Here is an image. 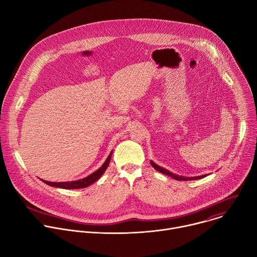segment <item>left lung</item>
<instances>
[{"instance_id": "left-lung-1", "label": "left lung", "mask_w": 257, "mask_h": 257, "mask_svg": "<svg viewBox=\"0 0 257 257\" xmlns=\"http://www.w3.org/2000/svg\"><path fill=\"white\" fill-rule=\"evenodd\" d=\"M151 164H152V166L157 170V171H159V172H161V173H163V174H165V175H168V176H170V177H172V178H174L175 180H179V181H190V180H197V179H201V178H204V177H206V175H202V176H197V177H183V176H178V175H176V174H173V173H171L170 171H168V170H166V169H164V168H162V167H160V166H158L157 164H155L153 161H151Z\"/></svg>"}]
</instances>
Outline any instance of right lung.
<instances>
[{"label": "right lung", "instance_id": "1", "mask_svg": "<svg viewBox=\"0 0 257 257\" xmlns=\"http://www.w3.org/2000/svg\"><path fill=\"white\" fill-rule=\"evenodd\" d=\"M112 154H113V152L109 154V156L107 157V159L105 160L103 165L97 171H95L94 173L90 174L86 178H83V179H80V180H76V181H70V182H50V181H45L43 179H41V180L44 183H46L47 185H50L52 187H57V188H63V189H80V188L87 187V186L91 185L92 183H94L97 179H99L100 176L105 172L109 162H111Z\"/></svg>", "mask_w": 257, "mask_h": 257}]
</instances>
